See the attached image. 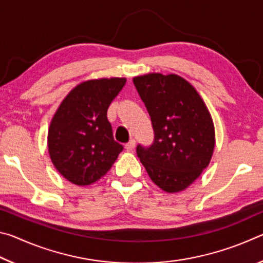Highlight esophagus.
<instances>
[{"label": "esophagus", "mask_w": 263, "mask_h": 263, "mask_svg": "<svg viewBox=\"0 0 263 263\" xmlns=\"http://www.w3.org/2000/svg\"><path fill=\"white\" fill-rule=\"evenodd\" d=\"M135 147H136V140H135V139L130 140V141H128L127 144L125 145V148H126L127 152H132V151L135 149Z\"/></svg>", "instance_id": "34e87169"}]
</instances>
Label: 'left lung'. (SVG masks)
I'll return each mask as SVG.
<instances>
[{
	"label": "left lung",
	"instance_id": "1",
	"mask_svg": "<svg viewBox=\"0 0 263 263\" xmlns=\"http://www.w3.org/2000/svg\"><path fill=\"white\" fill-rule=\"evenodd\" d=\"M151 116L154 141L137 155L155 184L167 193L188 188L202 174L215 148V126L205 103L176 74L149 73L133 79Z\"/></svg>",
	"mask_w": 263,
	"mask_h": 263
}]
</instances>
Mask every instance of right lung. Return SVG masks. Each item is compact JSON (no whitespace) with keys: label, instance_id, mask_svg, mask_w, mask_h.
I'll list each match as a JSON object with an SVG mask.
<instances>
[{"label":"right lung","instance_id":"right-lung-1","mask_svg":"<svg viewBox=\"0 0 263 263\" xmlns=\"http://www.w3.org/2000/svg\"><path fill=\"white\" fill-rule=\"evenodd\" d=\"M125 83V78L80 83L53 116L48 153L57 171L73 184L88 185L100 180L123 151L114 139L106 111Z\"/></svg>","mask_w":263,"mask_h":263}]
</instances>
